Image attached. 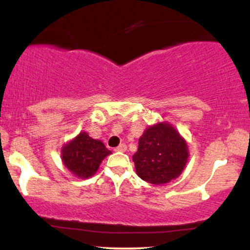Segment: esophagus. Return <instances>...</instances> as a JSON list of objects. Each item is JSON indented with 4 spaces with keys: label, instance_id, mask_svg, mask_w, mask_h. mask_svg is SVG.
Returning <instances> with one entry per match:
<instances>
[{
    "label": "esophagus",
    "instance_id": "obj_1",
    "mask_svg": "<svg viewBox=\"0 0 250 250\" xmlns=\"http://www.w3.org/2000/svg\"><path fill=\"white\" fill-rule=\"evenodd\" d=\"M114 150H115V151H122V153H123V151L127 150V146H125V143H122V145H120L119 147H116L115 149H114Z\"/></svg>",
    "mask_w": 250,
    "mask_h": 250
}]
</instances>
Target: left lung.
<instances>
[{
    "instance_id": "left-lung-1",
    "label": "left lung",
    "mask_w": 250,
    "mask_h": 250,
    "mask_svg": "<svg viewBox=\"0 0 250 250\" xmlns=\"http://www.w3.org/2000/svg\"><path fill=\"white\" fill-rule=\"evenodd\" d=\"M187 142L167 122L148 127L139 140L133 161L139 177L151 185H165L182 174L188 161Z\"/></svg>"
}]
</instances>
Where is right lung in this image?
<instances>
[{"label":"right lung","mask_w":250,"mask_h":250,"mask_svg":"<svg viewBox=\"0 0 250 250\" xmlns=\"http://www.w3.org/2000/svg\"><path fill=\"white\" fill-rule=\"evenodd\" d=\"M61 154L62 162L67 169L80 179H88L96 173L102 160L111 151L100 140L91 139L82 131L63 146Z\"/></svg>","instance_id":"right-lung-1"}]
</instances>
